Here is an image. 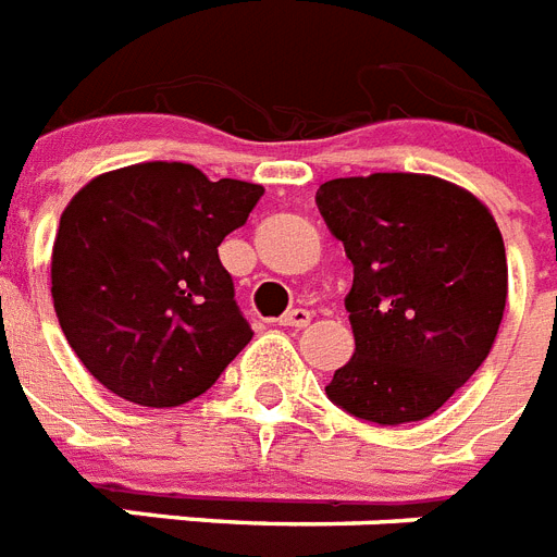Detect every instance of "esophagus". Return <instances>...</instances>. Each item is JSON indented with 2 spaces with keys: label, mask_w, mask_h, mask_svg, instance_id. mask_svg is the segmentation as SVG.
<instances>
[{
  "label": "esophagus",
  "mask_w": 557,
  "mask_h": 557,
  "mask_svg": "<svg viewBox=\"0 0 557 557\" xmlns=\"http://www.w3.org/2000/svg\"><path fill=\"white\" fill-rule=\"evenodd\" d=\"M310 319H313V313H310V310H305V307H296V310H290V313H284L278 322H282L284 327H307V324H310Z\"/></svg>",
  "instance_id": "34e87169"
}]
</instances>
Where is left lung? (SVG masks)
Listing matches in <instances>:
<instances>
[{
	"label": "left lung",
	"instance_id": "left-lung-1",
	"mask_svg": "<svg viewBox=\"0 0 557 557\" xmlns=\"http://www.w3.org/2000/svg\"><path fill=\"white\" fill-rule=\"evenodd\" d=\"M315 203L354 264L356 348L327 397L380 425L425 420L497 339L509 267L495 215L469 189L417 172L336 177Z\"/></svg>",
	"mask_w": 557,
	"mask_h": 557
}]
</instances>
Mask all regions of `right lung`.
<instances>
[{
  "label": "right lung",
  "instance_id": "add662e5",
  "mask_svg": "<svg viewBox=\"0 0 557 557\" xmlns=\"http://www.w3.org/2000/svg\"><path fill=\"white\" fill-rule=\"evenodd\" d=\"M264 195L177 160L91 177L62 209L51 296L65 339L100 385L146 408L212 388L252 339L218 258Z\"/></svg>",
  "mask_w": 557,
  "mask_h": 557
}]
</instances>
